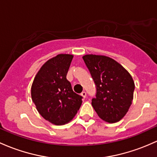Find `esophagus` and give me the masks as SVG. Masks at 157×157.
Segmentation results:
<instances>
[{
  "mask_svg": "<svg viewBox=\"0 0 157 157\" xmlns=\"http://www.w3.org/2000/svg\"><path fill=\"white\" fill-rule=\"evenodd\" d=\"M81 96L83 97V98H86V92H81Z\"/></svg>",
  "mask_w": 157,
  "mask_h": 157,
  "instance_id": "esophagus-1",
  "label": "esophagus"
}]
</instances>
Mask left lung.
<instances>
[{"instance_id":"1","label":"left lung","mask_w":157,"mask_h":157,"mask_svg":"<svg viewBox=\"0 0 157 157\" xmlns=\"http://www.w3.org/2000/svg\"><path fill=\"white\" fill-rule=\"evenodd\" d=\"M83 59L96 85V98L92 99L94 110L107 123L119 122L133 100L135 83L131 74L106 56L87 54Z\"/></svg>"}]
</instances>
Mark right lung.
I'll return each instance as SVG.
<instances>
[{
	"label": "right lung",
	"mask_w": 157,
	"mask_h": 157,
	"mask_svg": "<svg viewBox=\"0 0 157 157\" xmlns=\"http://www.w3.org/2000/svg\"><path fill=\"white\" fill-rule=\"evenodd\" d=\"M74 56L59 54L44 64L31 85V99L37 111L56 126L71 121L82 104V97L72 90L66 79Z\"/></svg>",
	"instance_id": "add662e5"
}]
</instances>
